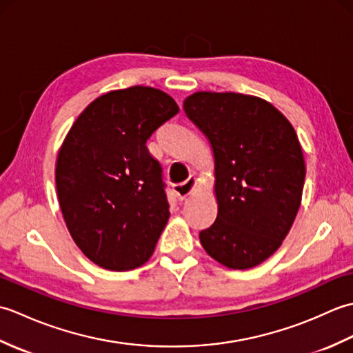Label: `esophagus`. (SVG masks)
<instances>
[{"label":"esophagus","instance_id":"esophagus-1","mask_svg":"<svg viewBox=\"0 0 353 353\" xmlns=\"http://www.w3.org/2000/svg\"><path fill=\"white\" fill-rule=\"evenodd\" d=\"M196 186H197V179L194 176H190L183 183L172 185V191H174L176 197L182 201L188 196H191L194 190H196Z\"/></svg>","mask_w":353,"mask_h":353}]
</instances>
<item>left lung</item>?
Masks as SVG:
<instances>
[{
  "label": "left lung",
  "mask_w": 353,
  "mask_h": 353,
  "mask_svg": "<svg viewBox=\"0 0 353 353\" xmlns=\"http://www.w3.org/2000/svg\"><path fill=\"white\" fill-rule=\"evenodd\" d=\"M183 110L215 163L219 212L200 243L224 267H256L279 249L302 203L306 170L294 127L272 103L236 92H194Z\"/></svg>",
  "instance_id": "obj_1"
}]
</instances>
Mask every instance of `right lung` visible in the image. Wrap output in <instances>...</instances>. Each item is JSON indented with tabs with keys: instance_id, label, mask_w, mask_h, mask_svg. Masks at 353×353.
Instances as JSON below:
<instances>
[{
	"instance_id": "obj_1",
	"label": "right lung",
	"mask_w": 353,
	"mask_h": 353,
	"mask_svg": "<svg viewBox=\"0 0 353 353\" xmlns=\"http://www.w3.org/2000/svg\"><path fill=\"white\" fill-rule=\"evenodd\" d=\"M179 112L161 89L100 95L77 117L56 161L59 205L88 259L112 272L141 267L168 221L161 165L145 142Z\"/></svg>"
}]
</instances>
